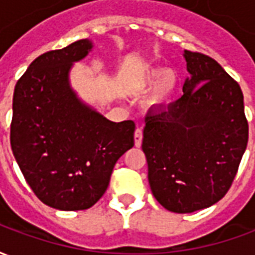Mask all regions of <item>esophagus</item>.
<instances>
[{"label": "esophagus", "mask_w": 255, "mask_h": 255, "mask_svg": "<svg viewBox=\"0 0 255 255\" xmlns=\"http://www.w3.org/2000/svg\"><path fill=\"white\" fill-rule=\"evenodd\" d=\"M142 138H143V133H142V129H135V133H133V140H135V146L139 147L142 144Z\"/></svg>", "instance_id": "obj_1"}]
</instances>
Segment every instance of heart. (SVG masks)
I'll use <instances>...</instances> for the list:
<instances>
[{
  "mask_svg": "<svg viewBox=\"0 0 255 255\" xmlns=\"http://www.w3.org/2000/svg\"><path fill=\"white\" fill-rule=\"evenodd\" d=\"M176 83L175 73L157 67H144L132 76V86L135 90L144 93L153 89L150 94L151 105H161L166 102L176 87Z\"/></svg>",
  "mask_w": 255,
  "mask_h": 255,
  "instance_id": "b5f03b06",
  "label": "heart"
}]
</instances>
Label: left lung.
I'll use <instances>...</instances> for the list:
<instances>
[{
    "label": "left lung",
    "instance_id": "left-lung-1",
    "mask_svg": "<svg viewBox=\"0 0 255 255\" xmlns=\"http://www.w3.org/2000/svg\"><path fill=\"white\" fill-rule=\"evenodd\" d=\"M183 95L150 108L142 149L149 184L173 213L206 209L224 197L247 146L249 124L241 86L213 58L184 50Z\"/></svg>",
    "mask_w": 255,
    "mask_h": 255
}]
</instances>
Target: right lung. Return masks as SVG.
I'll return each mask as SVG.
<instances>
[{
	"label": "right lung",
	"instance_id": "right-lung-1",
	"mask_svg": "<svg viewBox=\"0 0 255 255\" xmlns=\"http://www.w3.org/2000/svg\"><path fill=\"white\" fill-rule=\"evenodd\" d=\"M93 47L91 39H80L43 53L14 87L12 151L34 194L58 210L91 208L133 146V122L108 120L71 84L73 64Z\"/></svg>",
	"mask_w": 255,
	"mask_h": 255
}]
</instances>
